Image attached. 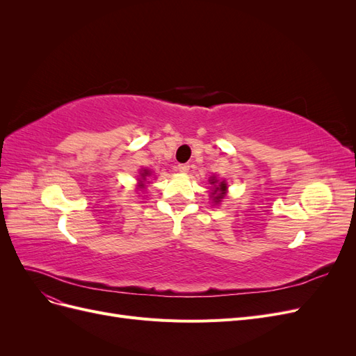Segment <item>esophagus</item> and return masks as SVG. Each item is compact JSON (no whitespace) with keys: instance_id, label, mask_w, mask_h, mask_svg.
<instances>
[{"instance_id":"esophagus-1","label":"esophagus","mask_w":356,"mask_h":356,"mask_svg":"<svg viewBox=\"0 0 356 356\" xmlns=\"http://www.w3.org/2000/svg\"><path fill=\"white\" fill-rule=\"evenodd\" d=\"M188 169H190V165H187V163H181V165H178V170H179V172H182V174H186V172H188Z\"/></svg>"}]
</instances>
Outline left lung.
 I'll return each instance as SVG.
<instances>
[{
	"label": "left lung",
	"instance_id": "1",
	"mask_svg": "<svg viewBox=\"0 0 356 356\" xmlns=\"http://www.w3.org/2000/svg\"><path fill=\"white\" fill-rule=\"evenodd\" d=\"M211 184H217V179H211ZM225 188H227V184H225L224 181L220 182L218 186H215V190H213V193H212V195H213V202H215V203L221 202V199L224 197Z\"/></svg>",
	"mask_w": 356,
	"mask_h": 356
}]
</instances>
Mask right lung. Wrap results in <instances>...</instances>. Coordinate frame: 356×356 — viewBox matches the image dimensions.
Returning a JSON list of instances; mask_svg holds the SVG:
<instances>
[{"mask_svg": "<svg viewBox=\"0 0 356 356\" xmlns=\"http://www.w3.org/2000/svg\"><path fill=\"white\" fill-rule=\"evenodd\" d=\"M147 175H149V172H148V170H147V169H145V170H144V172H143V174H141V177H143V178H145V177H147Z\"/></svg>", "mask_w": 356, "mask_h": 356, "instance_id": "obj_1", "label": "right lung"}]
</instances>
